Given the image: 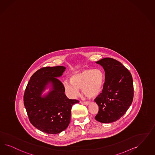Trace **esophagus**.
Masks as SVG:
<instances>
[{
    "label": "esophagus",
    "instance_id": "esophagus-1",
    "mask_svg": "<svg viewBox=\"0 0 155 155\" xmlns=\"http://www.w3.org/2000/svg\"><path fill=\"white\" fill-rule=\"evenodd\" d=\"M84 104L86 105H88L89 104H90V102L89 101H84Z\"/></svg>",
    "mask_w": 155,
    "mask_h": 155
}]
</instances>
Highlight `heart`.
<instances>
[{
    "label": "heart",
    "instance_id": "heart-1",
    "mask_svg": "<svg viewBox=\"0 0 155 155\" xmlns=\"http://www.w3.org/2000/svg\"><path fill=\"white\" fill-rule=\"evenodd\" d=\"M104 81V75L98 69H84L71 75L70 82L66 81L64 86L66 93L71 98H75L82 89L86 96L93 98L101 92Z\"/></svg>",
    "mask_w": 155,
    "mask_h": 155
}]
</instances>
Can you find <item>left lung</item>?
<instances>
[{
	"instance_id": "obj_1",
	"label": "left lung",
	"mask_w": 155,
	"mask_h": 155,
	"mask_svg": "<svg viewBox=\"0 0 155 155\" xmlns=\"http://www.w3.org/2000/svg\"><path fill=\"white\" fill-rule=\"evenodd\" d=\"M105 70L103 89L94 100L99 107L95 119L102 123L116 121L126 113L134 98L131 73L121 62L111 58L96 62Z\"/></svg>"
}]
</instances>
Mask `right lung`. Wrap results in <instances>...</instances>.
<instances>
[{
  "instance_id": "add662e5",
  "label": "right lung",
  "mask_w": 155,
  "mask_h": 155,
  "mask_svg": "<svg viewBox=\"0 0 155 155\" xmlns=\"http://www.w3.org/2000/svg\"><path fill=\"white\" fill-rule=\"evenodd\" d=\"M65 67H45L37 70L30 78L25 91L23 101L30 123L38 129L48 134H57L68 128L73 105L77 100L69 99L64 86L57 77ZM48 83L53 89L46 97L41 93Z\"/></svg>"
}]
</instances>
